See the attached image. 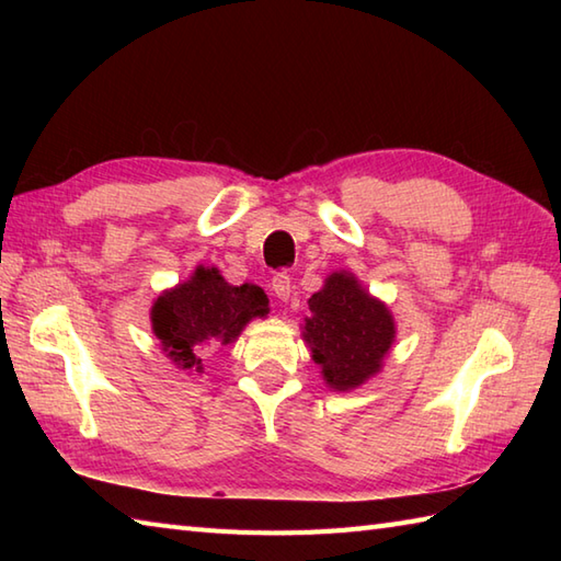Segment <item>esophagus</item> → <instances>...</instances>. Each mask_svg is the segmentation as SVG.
I'll return each mask as SVG.
<instances>
[{"label": "esophagus", "mask_w": 561, "mask_h": 561, "mask_svg": "<svg viewBox=\"0 0 561 561\" xmlns=\"http://www.w3.org/2000/svg\"><path fill=\"white\" fill-rule=\"evenodd\" d=\"M272 291H274V296H277V299L287 301L289 296H291V279H289V274H277V277L272 279Z\"/></svg>", "instance_id": "obj_1"}]
</instances>
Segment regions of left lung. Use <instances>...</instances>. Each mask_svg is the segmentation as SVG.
Wrapping results in <instances>:
<instances>
[{
	"label": "left lung",
	"instance_id": "8db88e82",
	"mask_svg": "<svg viewBox=\"0 0 561 561\" xmlns=\"http://www.w3.org/2000/svg\"><path fill=\"white\" fill-rule=\"evenodd\" d=\"M304 340L332 390H352L383 368L396 342V320L352 272H332L308 299Z\"/></svg>",
	"mask_w": 561,
	"mask_h": 561
}]
</instances>
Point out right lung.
<instances>
[{
    "instance_id": "1",
    "label": "right lung",
    "mask_w": 561,
    "mask_h": 561,
    "mask_svg": "<svg viewBox=\"0 0 561 561\" xmlns=\"http://www.w3.org/2000/svg\"><path fill=\"white\" fill-rule=\"evenodd\" d=\"M267 306V294L255 284L233 287L217 267L199 265L153 301L151 330L178 368L202 374V352L236 342L250 320L270 313Z\"/></svg>"
}]
</instances>
